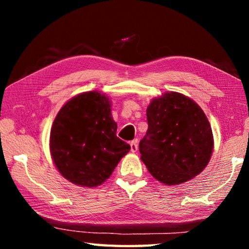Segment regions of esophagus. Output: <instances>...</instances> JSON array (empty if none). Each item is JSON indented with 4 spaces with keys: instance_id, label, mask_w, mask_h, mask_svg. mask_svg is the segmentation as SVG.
Here are the masks:
<instances>
[{
    "instance_id": "obj_1",
    "label": "esophagus",
    "mask_w": 249,
    "mask_h": 249,
    "mask_svg": "<svg viewBox=\"0 0 249 249\" xmlns=\"http://www.w3.org/2000/svg\"><path fill=\"white\" fill-rule=\"evenodd\" d=\"M130 151H132V153H136L137 151V148H138V145H137V141H133V142H130Z\"/></svg>"
}]
</instances>
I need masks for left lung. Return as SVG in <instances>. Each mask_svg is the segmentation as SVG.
<instances>
[{
  "label": "left lung",
  "instance_id": "1",
  "mask_svg": "<svg viewBox=\"0 0 249 249\" xmlns=\"http://www.w3.org/2000/svg\"><path fill=\"white\" fill-rule=\"evenodd\" d=\"M148 129L141 159L160 182L175 185L199 175L213 151L212 128L202 108L178 92H167L147 107Z\"/></svg>",
  "mask_w": 249,
  "mask_h": 249
}]
</instances>
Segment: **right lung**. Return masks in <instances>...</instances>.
<instances>
[{
  "label": "right lung",
  "mask_w": 249,
  "mask_h": 249,
  "mask_svg": "<svg viewBox=\"0 0 249 249\" xmlns=\"http://www.w3.org/2000/svg\"><path fill=\"white\" fill-rule=\"evenodd\" d=\"M116 129L105 95L84 92L68 101L50 130V153L59 172L82 187L104 182L130 149Z\"/></svg>",
  "instance_id": "1"
}]
</instances>
